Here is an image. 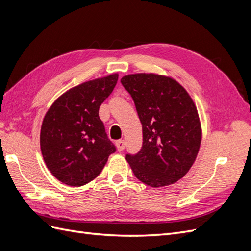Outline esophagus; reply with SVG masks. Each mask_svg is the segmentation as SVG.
Masks as SVG:
<instances>
[{
    "mask_svg": "<svg viewBox=\"0 0 251 251\" xmlns=\"http://www.w3.org/2000/svg\"><path fill=\"white\" fill-rule=\"evenodd\" d=\"M116 147L118 151H123L125 149V141L124 140H117L116 141Z\"/></svg>",
    "mask_w": 251,
    "mask_h": 251,
    "instance_id": "esophagus-1",
    "label": "esophagus"
}]
</instances>
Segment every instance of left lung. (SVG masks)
I'll use <instances>...</instances> for the list:
<instances>
[{"instance_id": "left-lung-1", "label": "left lung", "mask_w": 251, "mask_h": 251, "mask_svg": "<svg viewBox=\"0 0 251 251\" xmlns=\"http://www.w3.org/2000/svg\"><path fill=\"white\" fill-rule=\"evenodd\" d=\"M121 85L130 93L142 125V147L126 159L144 184L175 183L192 168L201 143L196 105L179 82L153 73L126 75Z\"/></svg>"}]
</instances>
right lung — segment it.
<instances>
[{
    "label": "right lung",
    "mask_w": 251,
    "mask_h": 251,
    "mask_svg": "<svg viewBox=\"0 0 251 251\" xmlns=\"http://www.w3.org/2000/svg\"><path fill=\"white\" fill-rule=\"evenodd\" d=\"M118 74L81 83L58 97L44 117L41 150L57 180L81 186L95 179L116 148L98 115L113 92Z\"/></svg>",
    "instance_id": "obj_1"
}]
</instances>
